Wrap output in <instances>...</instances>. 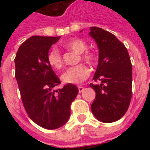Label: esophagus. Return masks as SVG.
Returning <instances> with one entry per match:
<instances>
[{
	"label": "esophagus",
	"instance_id": "1",
	"mask_svg": "<svg viewBox=\"0 0 150 150\" xmlns=\"http://www.w3.org/2000/svg\"><path fill=\"white\" fill-rule=\"evenodd\" d=\"M78 89H79V92H82V91H83V89H84V88H83V87H81V86H79Z\"/></svg>",
	"mask_w": 150,
	"mask_h": 150
}]
</instances>
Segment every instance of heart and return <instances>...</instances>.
I'll list each match as a JSON object with an SVG mask.
<instances>
[{
  "mask_svg": "<svg viewBox=\"0 0 150 150\" xmlns=\"http://www.w3.org/2000/svg\"><path fill=\"white\" fill-rule=\"evenodd\" d=\"M64 46L70 50H74L77 54H81V59L90 65H94L96 62V57L95 54L91 51H85L88 46L80 39L72 40L65 43ZM47 60L50 66L54 70H60L62 67L63 62L61 54L56 48L51 50L47 56ZM90 74V71L87 66L83 63L68 68L61 76L62 83L67 84H79L85 81Z\"/></svg>",
  "mask_w": 150,
  "mask_h": 150,
  "instance_id": "1",
  "label": "heart"
}]
</instances>
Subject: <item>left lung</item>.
<instances>
[{
	"label": "left lung",
	"mask_w": 150,
	"mask_h": 150,
	"mask_svg": "<svg viewBox=\"0 0 150 150\" xmlns=\"http://www.w3.org/2000/svg\"><path fill=\"white\" fill-rule=\"evenodd\" d=\"M89 35L99 48V61L90 84L96 91L91 104L93 115L100 121L112 123L122 117L132 96V63L125 45L114 34L99 27H90Z\"/></svg>",
	"instance_id": "1"
}]
</instances>
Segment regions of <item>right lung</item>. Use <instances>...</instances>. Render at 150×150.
Segmentation results:
<instances>
[{
	"label": "right lung",
	"instance_id": "1",
	"mask_svg": "<svg viewBox=\"0 0 150 150\" xmlns=\"http://www.w3.org/2000/svg\"><path fill=\"white\" fill-rule=\"evenodd\" d=\"M60 37L33 36L21 44L15 57V77L25 109L34 122L46 129H59L71 116L78 88L60 80L50 66L49 50Z\"/></svg>",
	"mask_w": 150,
	"mask_h": 150
}]
</instances>
